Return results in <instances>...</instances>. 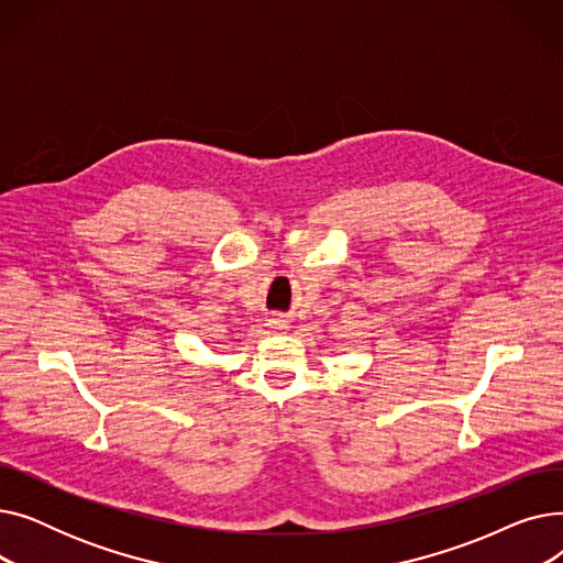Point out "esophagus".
Segmentation results:
<instances>
[{
  "label": "esophagus",
  "mask_w": 563,
  "mask_h": 563,
  "mask_svg": "<svg viewBox=\"0 0 563 563\" xmlns=\"http://www.w3.org/2000/svg\"><path fill=\"white\" fill-rule=\"evenodd\" d=\"M272 329H287V323L280 319V321H272Z\"/></svg>",
  "instance_id": "1"
}]
</instances>
